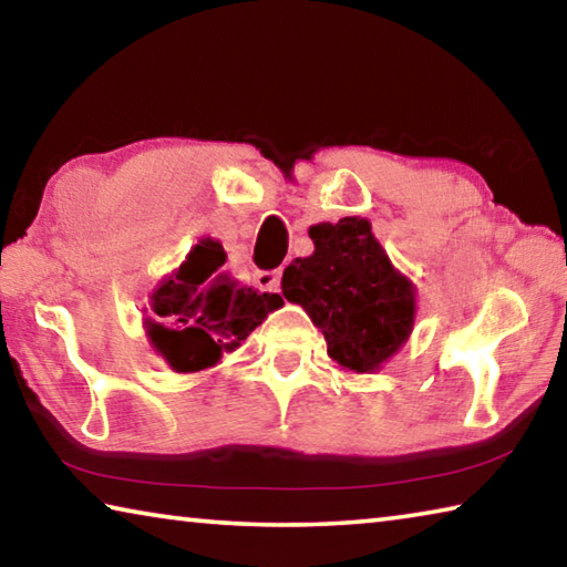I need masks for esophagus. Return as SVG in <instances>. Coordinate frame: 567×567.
<instances>
[{"label": "esophagus", "mask_w": 567, "mask_h": 567, "mask_svg": "<svg viewBox=\"0 0 567 567\" xmlns=\"http://www.w3.org/2000/svg\"><path fill=\"white\" fill-rule=\"evenodd\" d=\"M282 272L280 270H257L255 272V285L265 292H280Z\"/></svg>", "instance_id": "1"}]
</instances>
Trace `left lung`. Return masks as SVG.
I'll use <instances>...</instances> for the list:
<instances>
[{"label": "left lung", "mask_w": 567, "mask_h": 567, "mask_svg": "<svg viewBox=\"0 0 567 567\" xmlns=\"http://www.w3.org/2000/svg\"><path fill=\"white\" fill-rule=\"evenodd\" d=\"M315 252L282 275V295L305 307L342 368L372 372L400 350L415 322V290L390 265L368 219L310 227Z\"/></svg>", "instance_id": "left-lung-1"}]
</instances>
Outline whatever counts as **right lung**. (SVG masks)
Masks as SVG:
<instances>
[{
  "mask_svg": "<svg viewBox=\"0 0 567 567\" xmlns=\"http://www.w3.org/2000/svg\"><path fill=\"white\" fill-rule=\"evenodd\" d=\"M223 265V245L203 239L152 295L150 338L177 372L213 368L282 305L280 295L239 285Z\"/></svg>",
  "mask_w": 567,
  "mask_h": 567,
  "instance_id": "obj_1",
  "label": "right lung"
}]
</instances>
